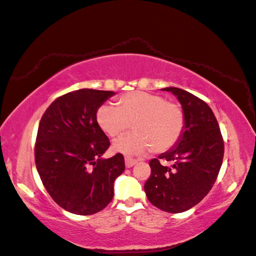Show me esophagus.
I'll use <instances>...</instances> for the list:
<instances>
[{"mask_svg": "<svg viewBox=\"0 0 256 256\" xmlns=\"http://www.w3.org/2000/svg\"><path fill=\"white\" fill-rule=\"evenodd\" d=\"M138 162V160H133L131 157H125V166L128 168L134 166Z\"/></svg>", "mask_w": 256, "mask_h": 256, "instance_id": "34e87169", "label": "esophagus"}]
</instances>
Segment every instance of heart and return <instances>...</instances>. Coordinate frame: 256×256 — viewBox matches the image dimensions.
Instances as JSON below:
<instances>
[{
    "instance_id": "obj_1",
    "label": "heart",
    "mask_w": 256,
    "mask_h": 256,
    "mask_svg": "<svg viewBox=\"0 0 256 256\" xmlns=\"http://www.w3.org/2000/svg\"><path fill=\"white\" fill-rule=\"evenodd\" d=\"M96 123L110 138H116L133 124L135 132L114 143L125 155L142 154L153 148L162 153L180 140L186 124L182 108L165 96L143 91L128 92L116 103L106 102L96 111Z\"/></svg>"
}]
</instances>
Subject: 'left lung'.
I'll use <instances>...</instances> for the list:
<instances>
[{
	"label": "left lung",
	"instance_id": "8db88e82",
	"mask_svg": "<svg viewBox=\"0 0 256 256\" xmlns=\"http://www.w3.org/2000/svg\"><path fill=\"white\" fill-rule=\"evenodd\" d=\"M182 103L184 131L175 148L150 162L144 190L152 204L179 214L199 204L214 186L224 160V142L214 112L206 103L182 89L170 86ZM170 161L165 166L161 160Z\"/></svg>",
	"mask_w": 256,
	"mask_h": 256
}]
</instances>
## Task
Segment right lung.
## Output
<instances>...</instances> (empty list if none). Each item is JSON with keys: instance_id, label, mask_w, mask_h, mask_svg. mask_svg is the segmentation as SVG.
<instances>
[{"instance_id": "right-lung-1", "label": "right lung", "mask_w": 256, "mask_h": 256, "mask_svg": "<svg viewBox=\"0 0 256 256\" xmlns=\"http://www.w3.org/2000/svg\"><path fill=\"white\" fill-rule=\"evenodd\" d=\"M114 92L74 90L57 98L42 114L35 143V164L47 192L72 214L104 209L113 184L125 170L124 157L101 156L110 140L96 123V111Z\"/></svg>"}]
</instances>
